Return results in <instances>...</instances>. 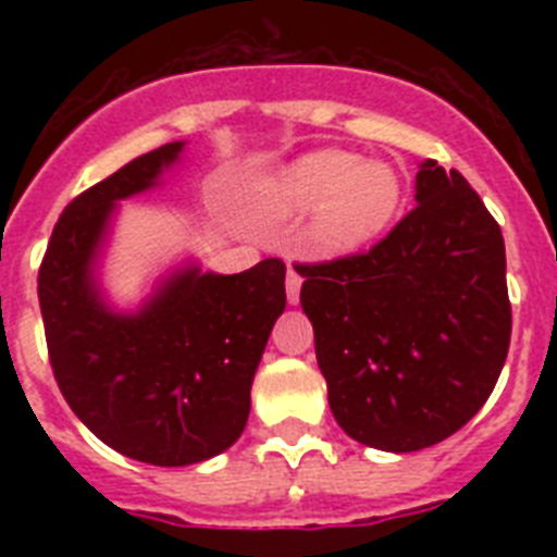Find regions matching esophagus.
<instances>
[{
    "label": "esophagus",
    "mask_w": 557,
    "mask_h": 557,
    "mask_svg": "<svg viewBox=\"0 0 557 557\" xmlns=\"http://www.w3.org/2000/svg\"><path fill=\"white\" fill-rule=\"evenodd\" d=\"M301 284H304L301 273H298V270H295L293 264H289L287 282H284V287H287V301H289V304H298V301H301Z\"/></svg>",
    "instance_id": "1"
}]
</instances>
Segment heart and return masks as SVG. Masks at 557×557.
I'll list each match as a JSON object with an SVG mask.
<instances>
[{"instance_id":"obj_1","label":"heart","mask_w":557,"mask_h":557,"mask_svg":"<svg viewBox=\"0 0 557 557\" xmlns=\"http://www.w3.org/2000/svg\"><path fill=\"white\" fill-rule=\"evenodd\" d=\"M401 195V175L387 161H362L346 150H314L259 186L256 211L273 220L312 211L309 250L343 256L373 243L393 223Z\"/></svg>"}]
</instances>
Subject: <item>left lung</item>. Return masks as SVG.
<instances>
[{"instance_id": "obj_1", "label": "left lung", "mask_w": 557, "mask_h": 557, "mask_svg": "<svg viewBox=\"0 0 557 557\" xmlns=\"http://www.w3.org/2000/svg\"><path fill=\"white\" fill-rule=\"evenodd\" d=\"M418 206L366 253L295 264L337 424L418 451L476 416L510 346L505 239L457 170L426 159Z\"/></svg>"}]
</instances>
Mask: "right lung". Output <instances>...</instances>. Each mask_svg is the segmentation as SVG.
I'll list each match as a JSON object with an SVG mask.
<instances>
[{
	"mask_svg": "<svg viewBox=\"0 0 557 557\" xmlns=\"http://www.w3.org/2000/svg\"><path fill=\"white\" fill-rule=\"evenodd\" d=\"M184 141L145 152L77 195L38 270L49 366L102 444L150 466H191L243 435L270 329L287 307L282 259L245 273L175 270L139 312H113L95 262L116 200L159 184Z\"/></svg>",
	"mask_w": 557,
	"mask_h": 557,
	"instance_id": "add662e5",
	"label": "right lung"
}]
</instances>
